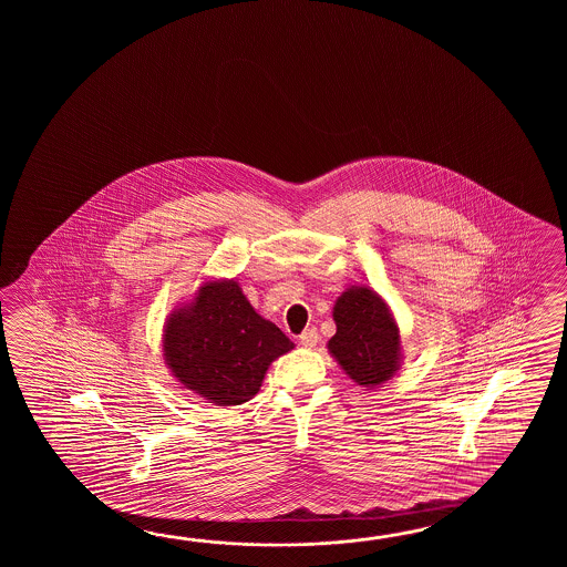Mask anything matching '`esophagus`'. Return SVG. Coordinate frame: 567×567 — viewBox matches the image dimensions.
<instances>
[{"instance_id":"1","label":"esophagus","mask_w":567,"mask_h":567,"mask_svg":"<svg viewBox=\"0 0 567 567\" xmlns=\"http://www.w3.org/2000/svg\"><path fill=\"white\" fill-rule=\"evenodd\" d=\"M318 340H320V334H318L316 328H308V330H303L300 334L301 347H316Z\"/></svg>"}]
</instances>
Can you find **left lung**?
<instances>
[{"instance_id":"obj_1","label":"left lung","mask_w":567,"mask_h":567,"mask_svg":"<svg viewBox=\"0 0 567 567\" xmlns=\"http://www.w3.org/2000/svg\"><path fill=\"white\" fill-rule=\"evenodd\" d=\"M337 334L328 349L354 383L381 385L398 371L399 330L373 289L350 288L334 306Z\"/></svg>"}]
</instances>
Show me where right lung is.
<instances>
[{
	"label": "right lung",
	"instance_id": "1",
	"mask_svg": "<svg viewBox=\"0 0 567 567\" xmlns=\"http://www.w3.org/2000/svg\"><path fill=\"white\" fill-rule=\"evenodd\" d=\"M291 349L293 342L255 312L233 279L203 286L188 310L172 313L164 334L174 377L217 405L254 398L267 367Z\"/></svg>",
	"mask_w": 567,
	"mask_h": 567
}]
</instances>
